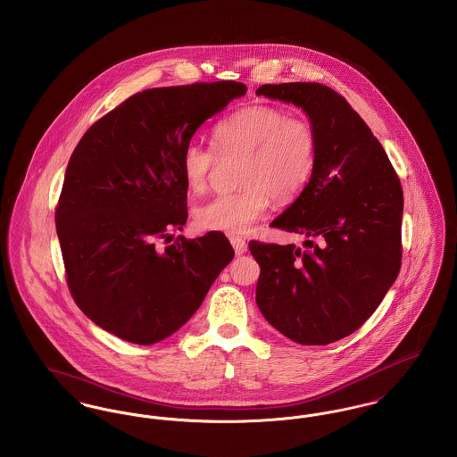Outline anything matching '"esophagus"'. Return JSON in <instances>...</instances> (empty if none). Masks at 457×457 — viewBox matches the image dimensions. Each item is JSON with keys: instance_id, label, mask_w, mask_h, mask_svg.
I'll return each instance as SVG.
<instances>
[{"instance_id": "1", "label": "esophagus", "mask_w": 457, "mask_h": 457, "mask_svg": "<svg viewBox=\"0 0 457 457\" xmlns=\"http://www.w3.org/2000/svg\"><path fill=\"white\" fill-rule=\"evenodd\" d=\"M229 242H231V245L235 248L237 255H242L244 252H246V242L244 238H240V237H231Z\"/></svg>"}]
</instances>
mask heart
<instances>
[{
    "label": "heart",
    "mask_w": 457,
    "mask_h": 457,
    "mask_svg": "<svg viewBox=\"0 0 457 457\" xmlns=\"http://www.w3.org/2000/svg\"><path fill=\"white\" fill-rule=\"evenodd\" d=\"M220 162H235L237 191L217 195L195 209V222L205 231L242 235L270 207L292 204L308 187L318 165V134L304 116H288L275 105L242 107L213 129V149L189 141L180 154V170L193 193L209 187Z\"/></svg>",
    "instance_id": "1"
}]
</instances>
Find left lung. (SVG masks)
Wrapping results in <instances>:
<instances>
[{
  "instance_id": "8db88e82",
  "label": "left lung",
  "mask_w": 457,
  "mask_h": 457,
  "mask_svg": "<svg viewBox=\"0 0 457 457\" xmlns=\"http://www.w3.org/2000/svg\"><path fill=\"white\" fill-rule=\"evenodd\" d=\"M255 94L303 107L318 134L315 176L271 222L306 237V248L248 244L261 266L255 303L294 343L330 345L358 330L398 277L402 184L383 145L330 87L295 81Z\"/></svg>"
}]
</instances>
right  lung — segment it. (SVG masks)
<instances>
[{
    "label": "right lung",
    "instance_id": "add662e5",
    "mask_svg": "<svg viewBox=\"0 0 457 457\" xmlns=\"http://www.w3.org/2000/svg\"><path fill=\"white\" fill-rule=\"evenodd\" d=\"M244 83L137 92L97 120L71 154L55 207L66 281L78 308L116 337L149 346L204 303L235 250L220 231L187 240L182 149Z\"/></svg>",
    "mask_w": 457,
    "mask_h": 457
}]
</instances>
